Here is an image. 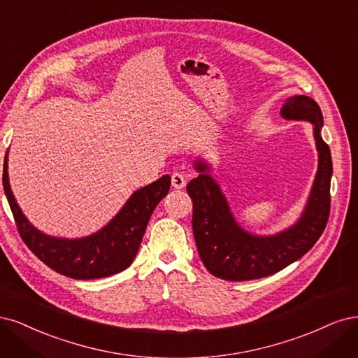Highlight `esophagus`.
<instances>
[{
	"mask_svg": "<svg viewBox=\"0 0 358 358\" xmlns=\"http://www.w3.org/2000/svg\"><path fill=\"white\" fill-rule=\"evenodd\" d=\"M186 176L181 174V172H174L171 177V182H172V187L174 189H182L184 186H186Z\"/></svg>",
	"mask_w": 358,
	"mask_h": 358,
	"instance_id": "obj_1",
	"label": "esophagus"
}]
</instances>
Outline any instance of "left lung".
I'll list each match as a JSON object with an SVG mask.
<instances>
[{"mask_svg":"<svg viewBox=\"0 0 358 358\" xmlns=\"http://www.w3.org/2000/svg\"><path fill=\"white\" fill-rule=\"evenodd\" d=\"M287 120H308L314 126L318 171L308 203L299 222L272 236H257L242 229L229 208L220 186L208 174L210 166L196 162L201 174L187 184L193 202V235L203 266L217 278L248 281L287 268L314 247L324 232L330 214L331 155L321 136L322 114L309 96L294 95L281 108Z\"/></svg>","mask_w":358,"mask_h":358,"instance_id":"obj_1","label":"left lung"}]
</instances>
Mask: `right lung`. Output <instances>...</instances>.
I'll return each instance as SVG.
<instances>
[{"instance_id": "add662e5", "label": "right lung", "mask_w": 358, "mask_h": 358, "mask_svg": "<svg viewBox=\"0 0 358 358\" xmlns=\"http://www.w3.org/2000/svg\"><path fill=\"white\" fill-rule=\"evenodd\" d=\"M3 186L19 235L34 255L57 273L74 280H96L131 266L141 245L150 217L169 192L171 177L164 176L136 190L106 227L94 235L77 239L49 236L27 220L10 189L7 155Z\"/></svg>"}]
</instances>
